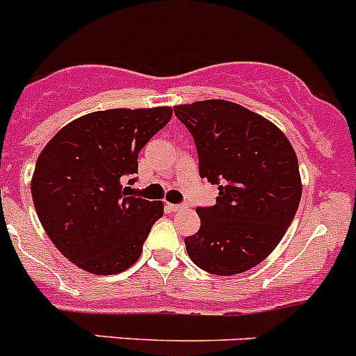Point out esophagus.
Listing matches in <instances>:
<instances>
[{
    "instance_id": "obj_1",
    "label": "esophagus",
    "mask_w": 356,
    "mask_h": 356,
    "mask_svg": "<svg viewBox=\"0 0 356 356\" xmlns=\"http://www.w3.org/2000/svg\"><path fill=\"white\" fill-rule=\"evenodd\" d=\"M168 207H170L172 212H181V211H186V209H188V205H186V204H172V205H168Z\"/></svg>"
}]
</instances>
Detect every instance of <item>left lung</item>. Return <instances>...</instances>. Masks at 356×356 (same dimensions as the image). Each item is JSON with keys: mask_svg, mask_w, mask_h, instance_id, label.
<instances>
[{"mask_svg": "<svg viewBox=\"0 0 356 356\" xmlns=\"http://www.w3.org/2000/svg\"><path fill=\"white\" fill-rule=\"evenodd\" d=\"M193 135L200 177L218 184L212 207H198L200 230L186 251L209 274L257 267L286 234L302 197L298 159L281 129L227 99L174 107Z\"/></svg>", "mask_w": 356, "mask_h": 356, "instance_id": "left-lung-1", "label": "left lung"}]
</instances>
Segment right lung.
Masks as SVG:
<instances>
[{
  "label": "right lung",
  "mask_w": 356,
  "mask_h": 356,
  "mask_svg": "<svg viewBox=\"0 0 356 356\" xmlns=\"http://www.w3.org/2000/svg\"><path fill=\"white\" fill-rule=\"evenodd\" d=\"M172 107L111 108L63 126L36 159L31 197L43 230L72 264L112 275L140 258L163 202L129 197L138 152ZM135 179H129L133 184Z\"/></svg>",
  "instance_id": "obj_1"
}]
</instances>
